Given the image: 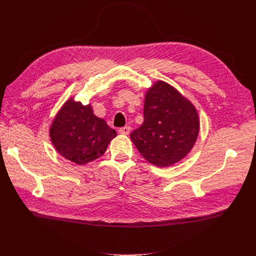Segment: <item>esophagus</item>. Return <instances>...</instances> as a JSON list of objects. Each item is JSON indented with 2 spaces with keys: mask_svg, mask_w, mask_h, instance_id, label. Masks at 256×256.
I'll use <instances>...</instances> for the list:
<instances>
[{
  "mask_svg": "<svg viewBox=\"0 0 256 256\" xmlns=\"http://www.w3.org/2000/svg\"><path fill=\"white\" fill-rule=\"evenodd\" d=\"M130 127H128V126H126V127H122V128H120L118 129V132L120 134H130Z\"/></svg>",
  "mask_w": 256,
  "mask_h": 256,
  "instance_id": "esophagus-1",
  "label": "esophagus"
}]
</instances>
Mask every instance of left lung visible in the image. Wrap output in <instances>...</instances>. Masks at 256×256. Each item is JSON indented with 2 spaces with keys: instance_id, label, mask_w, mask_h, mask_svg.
I'll return each instance as SVG.
<instances>
[{
  "instance_id": "1",
  "label": "left lung",
  "mask_w": 256,
  "mask_h": 256,
  "mask_svg": "<svg viewBox=\"0 0 256 256\" xmlns=\"http://www.w3.org/2000/svg\"><path fill=\"white\" fill-rule=\"evenodd\" d=\"M144 122L131 140L154 166H170L192 150L200 130L198 115L189 100L164 81L146 92Z\"/></svg>"
}]
</instances>
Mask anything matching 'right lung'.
<instances>
[{
    "mask_svg": "<svg viewBox=\"0 0 256 256\" xmlns=\"http://www.w3.org/2000/svg\"><path fill=\"white\" fill-rule=\"evenodd\" d=\"M116 131L92 113L90 104L69 99L50 128L52 144L64 158L85 164L104 154Z\"/></svg>",
    "mask_w": 256,
    "mask_h": 256,
    "instance_id": "add662e5",
    "label": "right lung"
}]
</instances>
